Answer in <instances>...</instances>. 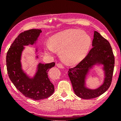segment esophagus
<instances>
[{"label":"esophagus","mask_w":121,"mask_h":121,"mask_svg":"<svg viewBox=\"0 0 121 121\" xmlns=\"http://www.w3.org/2000/svg\"><path fill=\"white\" fill-rule=\"evenodd\" d=\"M56 66L58 67V68H64V67H63V65L61 64V63H57L56 64Z\"/></svg>","instance_id":"obj_1"}]
</instances>
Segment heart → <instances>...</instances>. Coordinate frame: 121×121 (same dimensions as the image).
I'll return each mask as SVG.
<instances>
[{"label":"heart","instance_id":"1","mask_svg":"<svg viewBox=\"0 0 121 121\" xmlns=\"http://www.w3.org/2000/svg\"><path fill=\"white\" fill-rule=\"evenodd\" d=\"M49 45L44 51L51 54L54 50L60 51L62 60L68 65H74L82 61L88 52L91 44L89 35L84 30H67L50 37Z\"/></svg>","mask_w":121,"mask_h":121}]
</instances>
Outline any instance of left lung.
I'll list each match as a JSON object with an SVG mask.
<instances>
[{
    "label": "left lung",
    "mask_w": 121,
    "mask_h": 121,
    "mask_svg": "<svg viewBox=\"0 0 121 121\" xmlns=\"http://www.w3.org/2000/svg\"><path fill=\"white\" fill-rule=\"evenodd\" d=\"M92 46L93 48L84 59L68 71L74 93L79 97L85 99L97 97L108 89L112 80L115 63L109 42L96 31H94ZM95 65L102 67L104 81L97 89H91L86 86L85 80L90 70Z\"/></svg>",
    "instance_id": "8db88e82"
}]
</instances>
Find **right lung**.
<instances>
[{
	"label": "right lung",
	"mask_w": 121,
	"mask_h": 121,
	"mask_svg": "<svg viewBox=\"0 0 121 121\" xmlns=\"http://www.w3.org/2000/svg\"><path fill=\"white\" fill-rule=\"evenodd\" d=\"M41 32V30L32 29L21 33L11 45L6 56L7 70L10 80L23 95L34 100L47 98L54 91V85L48 75L50 69L55 65L54 62L39 63L33 77L22 69L21 58L24 46L35 44ZM36 58H39L38 56Z\"/></svg>",
	"instance_id": "obj_1"
}]
</instances>
